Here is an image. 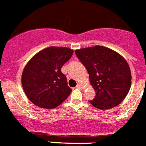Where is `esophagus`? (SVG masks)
<instances>
[{
    "label": "esophagus",
    "instance_id": "34e87169",
    "mask_svg": "<svg viewBox=\"0 0 146 146\" xmlns=\"http://www.w3.org/2000/svg\"><path fill=\"white\" fill-rule=\"evenodd\" d=\"M77 87L78 88H80V89H84L85 88L84 86H83L82 84H81V83H78V84H77Z\"/></svg>",
    "mask_w": 146,
    "mask_h": 146
}]
</instances>
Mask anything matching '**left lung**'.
Returning a JSON list of instances; mask_svg holds the SVG:
<instances>
[{
	"instance_id": "left-lung-1",
	"label": "left lung",
	"mask_w": 146,
	"mask_h": 146,
	"mask_svg": "<svg viewBox=\"0 0 146 146\" xmlns=\"http://www.w3.org/2000/svg\"><path fill=\"white\" fill-rule=\"evenodd\" d=\"M75 53L86 66L96 92L90 101L93 106L108 110L121 103L131 84V70L126 59L112 49L99 45L76 50Z\"/></svg>"
}]
</instances>
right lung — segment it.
I'll return each mask as SVG.
<instances>
[{
	"instance_id": "add662e5",
	"label": "right lung",
	"mask_w": 146,
	"mask_h": 146,
	"mask_svg": "<svg viewBox=\"0 0 146 146\" xmlns=\"http://www.w3.org/2000/svg\"><path fill=\"white\" fill-rule=\"evenodd\" d=\"M74 50L64 47H49L35 54L22 74L23 91L30 101L42 108H57L70 95L66 77L61 67Z\"/></svg>"
}]
</instances>
